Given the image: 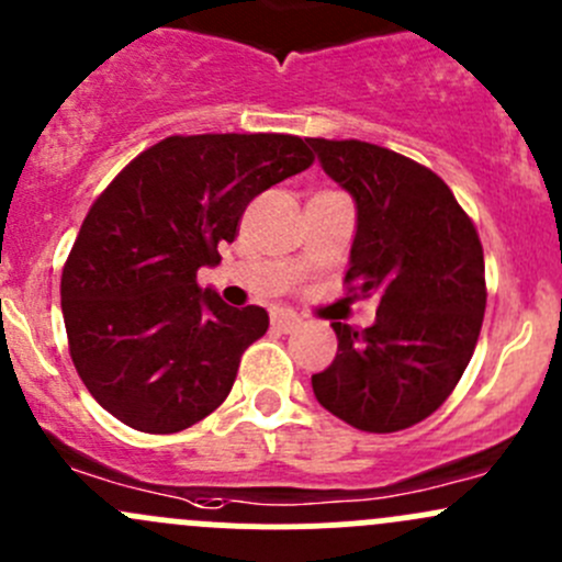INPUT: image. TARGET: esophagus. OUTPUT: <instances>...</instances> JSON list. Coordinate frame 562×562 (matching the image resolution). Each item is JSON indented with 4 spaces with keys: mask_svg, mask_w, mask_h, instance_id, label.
I'll list each match as a JSON object with an SVG mask.
<instances>
[{
    "mask_svg": "<svg viewBox=\"0 0 562 562\" xmlns=\"http://www.w3.org/2000/svg\"><path fill=\"white\" fill-rule=\"evenodd\" d=\"M302 323L304 321L296 313H274V315H271V326H274L277 331H296Z\"/></svg>",
    "mask_w": 562,
    "mask_h": 562,
    "instance_id": "34e87169",
    "label": "esophagus"
}]
</instances>
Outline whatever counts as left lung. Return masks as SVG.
Instances as JSON below:
<instances>
[{"label": "left lung", "mask_w": 562, "mask_h": 562, "mask_svg": "<svg viewBox=\"0 0 562 562\" xmlns=\"http://www.w3.org/2000/svg\"><path fill=\"white\" fill-rule=\"evenodd\" d=\"M307 144L359 209L348 293L378 296L370 328L331 323L337 356L313 375V391L361 432H400L449 400L479 342L486 307L479 231L422 162L356 138Z\"/></svg>", "instance_id": "left-lung-1"}]
</instances>
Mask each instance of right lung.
Here are the masks:
<instances>
[{"instance_id": "add662e5", "label": "right lung", "mask_w": 562, "mask_h": 562, "mask_svg": "<svg viewBox=\"0 0 562 562\" xmlns=\"http://www.w3.org/2000/svg\"><path fill=\"white\" fill-rule=\"evenodd\" d=\"M313 162L299 135H171L100 192L61 269V315L72 364L113 418L171 435L223 405L269 313L228 307L195 274L220 263L255 195Z\"/></svg>"}]
</instances>
